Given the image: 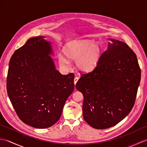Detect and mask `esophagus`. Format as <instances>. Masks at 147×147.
<instances>
[{
  "instance_id": "1",
  "label": "esophagus",
  "mask_w": 147,
  "mask_h": 147,
  "mask_svg": "<svg viewBox=\"0 0 147 147\" xmlns=\"http://www.w3.org/2000/svg\"><path fill=\"white\" fill-rule=\"evenodd\" d=\"M78 80H79V78L78 77H75L74 78V84H76V83L78 82Z\"/></svg>"
}]
</instances>
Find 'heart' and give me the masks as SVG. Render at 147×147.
<instances>
[{
  "label": "heart",
  "mask_w": 147,
  "mask_h": 147,
  "mask_svg": "<svg viewBox=\"0 0 147 147\" xmlns=\"http://www.w3.org/2000/svg\"><path fill=\"white\" fill-rule=\"evenodd\" d=\"M64 54L69 60L76 61V67L83 73H89L97 67L102 55V47L98 43L90 40L72 41L64 47ZM62 66L67 67L69 62L62 55H59Z\"/></svg>",
  "instance_id": "1"
}]
</instances>
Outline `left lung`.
Masks as SVG:
<instances>
[{
  "mask_svg": "<svg viewBox=\"0 0 147 147\" xmlns=\"http://www.w3.org/2000/svg\"><path fill=\"white\" fill-rule=\"evenodd\" d=\"M107 50L94 70L76 85L84 96V119L95 129H107L125 118L135 104L141 80L136 55L126 43L109 39Z\"/></svg>",
  "mask_w": 147,
  "mask_h": 147,
  "instance_id": "8db88e82",
  "label": "left lung"
}]
</instances>
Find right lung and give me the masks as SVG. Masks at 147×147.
Returning a JSON list of instances; mask_svg holds the SVG:
<instances>
[{
    "mask_svg": "<svg viewBox=\"0 0 147 147\" xmlns=\"http://www.w3.org/2000/svg\"><path fill=\"white\" fill-rule=\"evenodd\" d=\"M43 36L29 39L9 62V98L20 119L35 128L52 126L60 118L65 101L74 88L73 73L55 69L51 43Z\"/></svg>",
    "mask_w": 147,
    "mask_h": 147,
    "instance_id": "add662e5",
    "label": "right lung"
}]
</instances>
